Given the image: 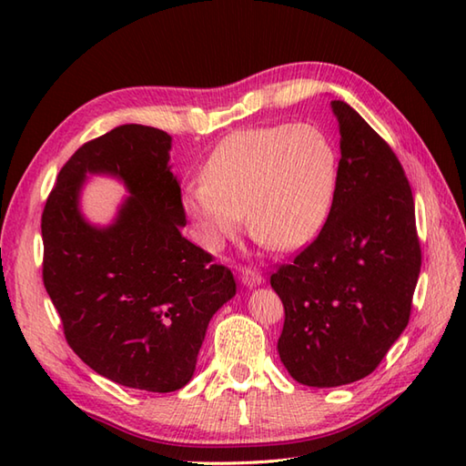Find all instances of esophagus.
<instances>
[{"instance_id":"1","label":"esophagus","mask_w":466,"mask_h":466,"mask_svg":"<svg viewBox=\"0 0 466 466\" xmlns=\"http://www.w3.org/2000/svg\"><path fill=\"white\" fill-rule=\"evenodd\" d=\"M240 282H242L244 286H248V289H254V286L264 284V276H262L260 272H256V270L242 268V270H240Z\"/></svg>"}]
</instances>
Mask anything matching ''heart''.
<instances>
[{
    "label": "heart",
    "mask_w": 466,
    "mask_h": 466,
    "mask_svg": "<svg viewBox=\"0 0 466 466\" xmlns=\"http://www.w3.org/2000/svg\"><path fill=\"white\" fill-rule=\"evenodd\" d=\"M340 157L314 124L238 130L212 152L204 180L184 190V210L206 248H220L248 220L256 240L276 250L310 244L332 212Z\"/></svg>",
    "instance_id": "b5f03b06"
}]
</instances>
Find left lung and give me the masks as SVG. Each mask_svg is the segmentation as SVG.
I'll use <instances>...</instances> for the list:
<instances>
[{
    "instance_id": "obj_1",
    "label": "left lung",
    "mask_w": 466,
    "mask_h": 466,
    "mask_svg": "<svg viewBox=\"0 0 466 466\" xmlns=\"http://www.w3.org/2000/svg\"><path fill=\"white\" fill-rule=\"evenodd\" d=\"M340 172L316 240L270 276L284 304L280 360L316 389L369 376L407 329L420 244L407 176L390 146L352 107L332 100Z\"/></svg>"
}]
</instances>
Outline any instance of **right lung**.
<instances>
[{
  "mask_svg": "<svg viewBox=\"0 0 466 466\" xmlns=\"http://www.w3.org/2000/svg\"><path fill=\"white\" fill-rule=\"evenodd\" d=\"M170 150L157 127L117 126L69 157L42 214L44 286L67 344L97 374L147 392L190 382L210 319L236 294L232 272L182 236ZM87 175L128 190L110 225L81 212Z\"/></svg>",
  "mask_w": 466,
  "mask_h": 466,
  "instance_id": "right-lung-1",
  "label": "right lung"
}]
</instances>
